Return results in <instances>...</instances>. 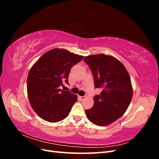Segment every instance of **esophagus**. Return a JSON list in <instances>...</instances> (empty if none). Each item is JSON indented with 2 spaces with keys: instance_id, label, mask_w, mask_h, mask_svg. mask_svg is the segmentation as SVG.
I'll return each instance as SVG.
<instances>
[{
  "instance_id": "obj_1",
  "label": "esophagus",
  "mask_w": 159,
  "mask_h": 159,
  "mask_svg": "<svg viewBox=\"0 0 159 159\" xmlns=\"http://www.w3.org/2000/svg\"><path fill=\"white\" fill-rule=\"evenodd\" d=\"M85 98V96H78V99L80 101H83Z\"/></svg>"
}]
</instances>
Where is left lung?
<instances>
[{
    "instance_id": "1",
    "label": "left lung",
    "mask_w": 159,
    "mask_h": 159,
    "mask_svg": "<svg viewBox=\"0 0 159 159\" xmlns=\"http://www.w3.org/2000/svg\"><path fill=\"white\" fill-rule=\"evenodd\" d=\"M92 72L95 88L102 89L93 98L92 108L85 110L89 121L98 126L112 123L125 113L133 97L127 69L115 57L103 54L85 57Z\"/></svg>"
}]
</instances>
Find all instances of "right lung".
Returning a JSON list of instances; mask_svg holds the SVG:
<instances>
[{
    "mask_svg": "<svg viewBox=\"0 0 159 159\" xmlns=\"http://www.w3.org/2000/svg\"><path fill=\"white\" fill-rule=\"evenodd\" d=\"M84 56L60 48L43 54L30 70L27 78V93L33 110L50 123L68 116L78 96L60 89L65 81L68 84L71 68Z\"/></svg>",
    "mask_w": 159,
    "mask_h": 159,
    "instance_id": "1",
    "label": "right lung"
}]
</instances>
